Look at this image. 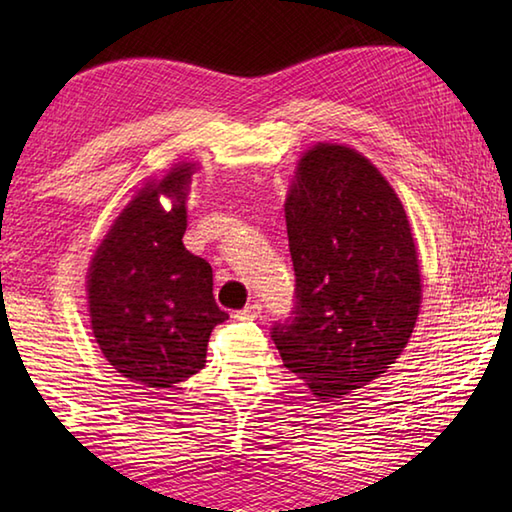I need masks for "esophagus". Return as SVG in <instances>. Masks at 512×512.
<instances>
[{
	"label": "esophagus",
	"mask_w": 512,
	"mask_h": 512,
	"mask_svg": "<svg viewBox=\"0 0 512 512\" xmlns=\"http://www.w3.org/2000/svg\"><path fill=\"white\" fill-rule=\"evenodd\" d=\"M259 314H262V303L259 301H253V303H248V306L244 308V310H239L235 317L237 319H242V321H253V319H257Z\"/></svg>",
	"instance_id": "esophagus-1"
}]
</instances>
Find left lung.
Returning a JSON list of instances; mask_svg holds the SVG:
<instances>
[{"label": "left lung", "mask_w": 512, "mask_h": 512, "mask_svg": "<svg viewBox=\"0 0 512 512\" xmlns=\"http://www.w3.org/2000/svg\"><path fill=\"white\" fill-rule=\"evenodd\" d=\"M286 226L295 308L270 334L314 396L343 398L385 374L416 325L422 279L407 213L365 156L319 143L299 160Z\"/></svg>", "instance_id": "left-lung-1"}]
</instances>
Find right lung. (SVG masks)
<instances>
[{
	"mask_svg": "<svg viewBox=\"0 0 512 512\" xmlns=\"http://www.w3.org/2000/svg\"><path fill=\"white\" fill-rule=\"evenodd\" d=\"M195 165L180 162L147 182L116 217L88 273L94 339L132 383L167 389L198 374L217 323L213 270L182 244ZM172 200L167 212L159 195Z\"/></svg>",
	"mask_w": 512,
	"mask_h": 512,
	"instance_id": "1",
	"label": "right lung"
}]
</instances>
